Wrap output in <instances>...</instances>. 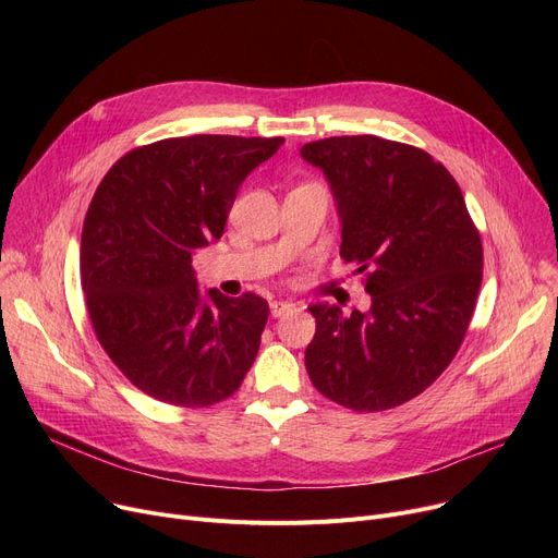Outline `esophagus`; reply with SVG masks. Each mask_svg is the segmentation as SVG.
Segmentation results:
<instances>
[{"label": "esophagus", "mask_w": 558, "mask_h": 558, "mask_svg": "<svg viewBox=\"0 0 558 558\" xmlns=\"http://www.w3.org/2000/svg\"><path fill=\"white\" fill-rule=\"evenodd\" d=\"M289 310H294V303H287V301H274V303H271V316H274V318L287 314Z\"/></svg>", "instance_id": "1"}]
</instances>
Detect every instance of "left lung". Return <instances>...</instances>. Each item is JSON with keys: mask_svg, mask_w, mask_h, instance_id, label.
Segmentation results:
<instances>
[{"mask_svg": "<svg viewBox=\"0 0 558 558\" xmlns=\"http://www.w3.org/2000/svg\"><path fill=\"white\" fill-rule=\"evenodd\" d=\"M301 158L332 190L341 257L357 262L366 312L318 303L305 350L326 398L383 412L423 393L463 341L482 284V240L452 173L416 146L375 135L310 142Z\"/></svg>", "mask_w": 558, "mask_h": 558, "instance_id": "8db88e82", "label": "left lung"}]
</instances>
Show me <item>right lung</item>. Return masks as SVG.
Returning <instances> with one entry per match:
<instances>
[{
  "label": "right lung",
  "mask_w": 558,
  "mask_h": 558,
  "mask_svg": "<svg viewBox=\"0 0 558 558\" xmlns=\"http://www.w3.org/2000/svg\"><path fill=\"white\" fill-rule=\"evenodd\" d=\"M284 137L190 135L140 146L99 183L81 234V284L99 343L160 402L208 407L240 389L269 305L201 291L192 255L223 234L246 175Z\"/></svg>",
  "instance_id": "obj_1"
}]
</instances>
